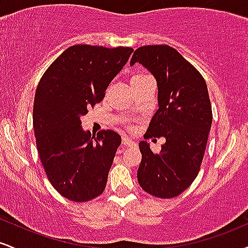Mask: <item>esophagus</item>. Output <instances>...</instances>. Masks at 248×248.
<instances>
[{"label":"esophagus","instance_id":"esophagus-1","mask_svg":"<svg viewBox=\"0 0 248 248\" xmlns=\"http://www.w3.org/2000/svg\"><path fill=\"white\" fill-rule=\"evenodd\" d=\"M122 144H124V147H126V148L134 147V146H136V142L133 141L132 139L128 138V136H124V138H122Z\"/></svg>","mask_w":248,"mask_h":248}]
</instances>
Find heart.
<instances>
[{
	"label": "heart",
	"instance_id": "b5f03b06",
	"mask_svg": "<svg viewBox=\"0 0 248 248\" xmlns=\"http://www.w3.org/2000/svg\"><path fill=\"white\" fill-rule=\"evenodd\" d=\"M146 77H148V76L144 75V73H141V72L135 73V75H134V76L132 77V82H133V81H136V80H140V79L146 78Z\"/></svg>",
	"mask_w": 248,
	"mask_h": 248
}]
</instances>
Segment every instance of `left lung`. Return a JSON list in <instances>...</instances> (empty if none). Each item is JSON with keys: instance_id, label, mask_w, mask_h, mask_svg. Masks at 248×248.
<instances>
[{"instance_id": "1", "label": "left lung", "mask_w": 248, "mask_h": 248, "mask_svg": "<svg viewBox=\"0 0 248 248\" xmlns=\"http://www.w3.org/2000/svg\"><path fill=\"white\" fill-rule=\"evenodd\" d=\"M139 62L157 82L158 109L144 138L166 139L158 154L147 141L139 143L142 160L139 184L149 195L172 198L197 177L212 124L206 82L201 73L168 45H148L135 50L130 66Z\"/></svg>"}]
</instances>
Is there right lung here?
I'll list each match as a JSON object with an SVG mask.
<instances>
[{"mask_svg":"<svg viewBox=\"0 0 248 248\" xmlns=\"http://www.w3.org/2000/svg\"><path fill=\"white\" fill-rule=\"evenodd\" d=\"M133 51L73 45L50 65L37 86L32 116L37 150L50 183L70 201H91L106 187L121 136L114 130L92 136L82 129L80 118L104 99Z\"/></svg>","mask_w":248,"mask_h":248,"instance_id":"obj_1","label":"right lung"}]
</instances>
